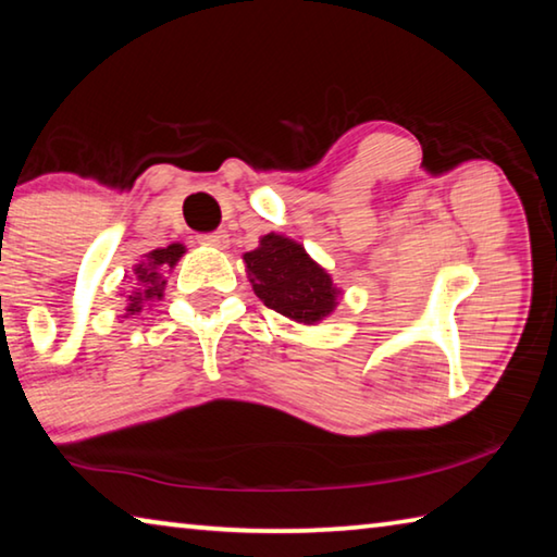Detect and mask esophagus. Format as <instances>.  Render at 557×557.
I'll list each match as a JSON object with an SVG mask.
<instances>
[{
  "instance_id": "34e87169",
  "label": "esophagus",
  "mask_w": 557,
  "mask_h": 557,
  "mask_svg": "<svg viewBox=\"0 0 557 557\" xmlns=\"http://www.w3.org/2000/svg\"><path fill=\"white\" fill-rule=\"evenodd\" d=\"M196 240H199L201 245H211V248H228V233H225V231L201 233Z\"/></svg>"
}]
</instances>
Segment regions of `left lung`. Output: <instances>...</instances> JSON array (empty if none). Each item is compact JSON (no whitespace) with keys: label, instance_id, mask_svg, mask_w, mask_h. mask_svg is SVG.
Wrapping results in <instances>:
<instances>
[{"label":"left lung","instance_id":"obj_1","mask_svg":"<svg viewBox=\"0 0 557 557\" xmlns=\"http://www.w3.org/2000/svg\"><path fill=\"white\" fill-rule=\"evenodd\" d=\"M256 295L265 307L295 322L314 324L334 312L332 277L295 240L270 233L258 250L243 256Z\"/></svg>","mask_w":557,"mask_h":557}]
</instances>
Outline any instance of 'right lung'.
<instances>
[{
	"mask_svg": "<svg viewBox=\"0 0 557 557\" xmlns=\"http://www.w3.org/2000/svg\"><path fill=\"white\" fill-rule=\"evenodd\" d=\"M184 256V245H178V243H172V245H166V248H159V250H152L149 252V262H147V268H143L139 265L137 268V277L143 280V282H147V285H154V287H149V289H145V297H152V295H157V297H162L159 295V287L164 285V282H159L157 285V280H159V275H157V270L159 268H174L176 265V260ZM143 295V292H135V297L129 295V312H137L139 309V297Z\"/></svg>",
	"mask_w": 557,
	"mask_h": 557,
	"instance_id": "add662e5",
	"label": "right lung"
}]
</instances>
